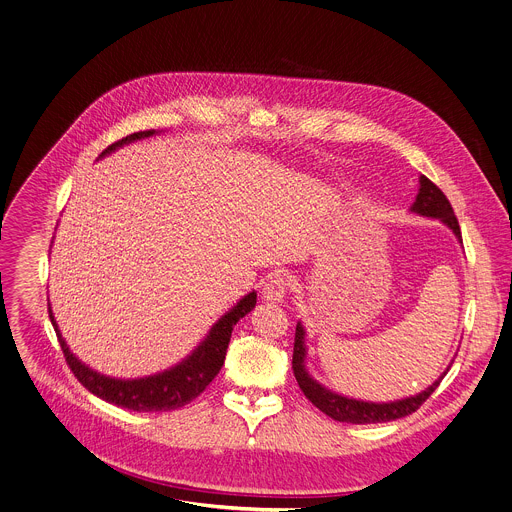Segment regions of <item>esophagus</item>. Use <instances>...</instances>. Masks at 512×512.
Here are the masks:
<instances>
[{"instance_id":"1","label":"esophagus","mask_w":512,"mask_h":512,"mask_svg":"<svg viewBox=\"0 0 512 512\" xmlns=\"http://www.w3.org/2000/svg\"><path fill=\"white\" fill-rule=\"evenodd\" d=\"M289 289V279L285 273H273L269 281L263 285V300L267 302H281L287 296Z\"/></svg>"}]
</instances>
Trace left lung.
<instances>
[{
    "instance_id": "1",
    "label": "left lung",
    "mask_w": 512,
    "mask_h": 512,
    "mask_svg": "<svg viewBox=\"0 0 512 512\" xmlns=\"http://www.w3.org/2000/svg\"><path fill=\"white\" fill-rule=\"evenodd\" d=\"M421 188L419 194L411 206L413 212L423 214V216H431V218H440L444 221L454 233L456 237L462 241V231L458 225V218L454 214V208L450 204V200L446 198V194L437 188L427 176L419 178ZM304 358H306V346H304V328L302 324L296 326V340H294V356H291V369H294V377L302 389V393L306 395L308 401H312L314 407H318L322 413H326L328 417H332L334 421H342V423H385V421H393V419H401L405 415H411L413 411H417L429 397L431 393L440 387L442 379L446 377V373L440 377V381H435L431 387H427L423 393L415 395V397H407L401 401H393V403H367V401H356V399H346L340 397L328 389H324L322 385H318L304 367Z\"/></svg>"
}]
</instances>
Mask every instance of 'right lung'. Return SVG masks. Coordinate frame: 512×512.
Returning a JSON list of instances; mask_svg holds the SVG:
<instances>
[{"instance_id": "1", "label": "right lung", "mask_w": 512, "mask_h": 512, "mask_svg": "<svg viewBox=\"0 0 512 512\" xmlns=\"http://www.w3.org/2000/svg\"><path fill=\"white\" fill-rule=\"evenodd\" d=\"M152 133H156V131L145 129V131H137L127 137H121L119 141L111 143L107 150H103L101 156L113 152L115 148H119V145H123L127 141L148 137ZM255 304H257V294L253 291V294L245 296L227 316H223L212 326L208 338L182 364H178V367H174L172 371H166L162 375L148 377V379H135V381L109 379V377L93 373L89 367H85L83 362H79L75 356L70 354L62 336L58 334V328H56V322H54V316L50 310H48V314H50V322L58 334V342H60L62 354L66 358L68 369L72 371V375L77 377V381L85 389H89L93 395L101 397L103 401L141 413V411L180 409L186 403H190L192 399H196L212 383V379L218 375V371H221V367L225 364L233 326L245 314H249L255 308Z\"/></svg>"}]
</instances>
